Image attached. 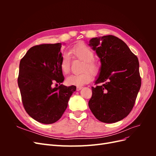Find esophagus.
I'll use <instances>...</instances> for the list:
<instances>
[{
  "mask_svg": "<svg viewBox=\"0 0 156 156\" xmlns=\"http://www.w3.org/2000/svg\"><path fill=\"white\" fill-rule=\"evenodd\" d=\"M83 88V87H77V91H79V90H81Z\"/></svg>",
  "mask_w": 156,
  "mask_h": 156,
  "instance_id": "esophagus-1",
  "label": "esophagus"
}]
</instances>
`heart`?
I'll list each match as a JSON object with an SVG mask.
<instances>
[{"label":"heart","mask_w":156,"mask_h":156,"mask_svg":"<svg viewBox=\"0 0 156 156\" xmlns=\"http://www.w3.org/2000/svg\"><path fill=\"white\" fill-rule=\"evenodd\" d=\"M71 53L77 58L83 61L84 64L83 70L85 71L80 74H72L66 79V82L68 84L74 86H82L90 81L92 79L91 73H96L98 71V64L93 60L94 53L91 49L84 44H79L71 49ZM71 59L68 54H64L62 56L60 61V69L62 72L67 74L70 70ZM87 70H88L87 71Z\"/></svg>","instance_id":"1"}]
</instances>
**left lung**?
Returning <instances> with one entry per match:
<instances>
[{"label":"left lung","mask_w":156,"mask_h":156,"mask_svg":"<svg viewBox=\"0 0 156 156\" xmlns=\"http://www.w3.org/2000/svg\"><path fill=\"white\" fill-rule=\"evenodd\" d=\"M101 68L88 106L98 120L115 123L124 119L133 108L141 85L139 60L124 41L112 35L89 41Z\"/></svg>","instance_id":"obj_1"}]
</instances>
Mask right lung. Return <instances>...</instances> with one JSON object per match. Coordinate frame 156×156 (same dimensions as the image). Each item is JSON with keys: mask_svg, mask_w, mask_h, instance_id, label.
<instances>
[{"mask_svg": "<svg viewBox=\"0 0 156 156\" xmlns=\"http://www.w3.org/2000/svg\"><path fill=\"white\" fill-rule=\"evenodd\" d=\"M62 44L35 45L21 60L17 79L23 105L33 119L45 124L58 121L68 107L76 87L61 84ZM54 83L60 84L52 87Z\"/></svg>", "mask_w": 156, "mask_h": 156, "instance_id": "1", "label": "right lung"}]
</instances>
